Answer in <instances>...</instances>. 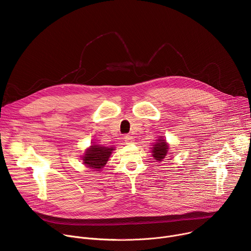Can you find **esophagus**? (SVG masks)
Returning <instances> with one entry per match:
<instances>
[{"label": "esophagus", "mask_w": 251, "mask_h": 251, "mask_svg": "<svg viewBox=\"0 0 251 251\" xmlns=\"http://www.w3.org/2000/svg\"><path fill=\"white\" fill-rule=\"evenodd\" d=\"M124 141H125L126 144H131V143L134 142V138L132 136H130V135H126L124 137Z\"/></svg>", "instance_id": "obj_1"}]
</instances>
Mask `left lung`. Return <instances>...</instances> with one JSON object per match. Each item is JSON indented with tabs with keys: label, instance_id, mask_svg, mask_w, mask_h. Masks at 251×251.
Instances as JSON below:
<instances>
[{
	"label": "left lung",
	"instance_id": "left-lung-1",
	"mask_svg": "<svg viewBox=\"0 0 251 251\" xmlns=\"http://www.w3.org/2000/svg\"><path fill=\"white\" fill-rule=\"evenodd\" d=\"M169 150L170 146L165 140L164 136H160L159 139H157L155 143H153V145L151 147L152 156L154 160H156L157 162H162L167 157Z\"/></svg>",
	"mask_w": 251,
	"mask_h": 251
}]
</instances>
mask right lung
Returning <instances> with one entry per match:
<instances>
[{"label": "right lung", "instance_id": "obj_1", "mask_svg": "<svg viewBox=\"0 0 251 251\" xmlns=\"http://www.w3.org/2000/svg\"><path fill=\"white\" fill-rule=\"evenodd\" d=\"M115 150L113 146H102L100 144H92L87 148L82 155V163L87 168L93 169L94 171H101L103 167L108 162L112 152Z\"/></svg>", "mask_w": 251, "mask_h": 251}]
</instances>
